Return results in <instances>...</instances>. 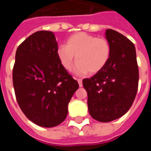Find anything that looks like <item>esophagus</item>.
Returning a JSON list of instances; mask_svg holds the SVG:
<instances>
[{
  "instance_id": "esophagus-1",
  "label": "esophagus",
  "mask_w": 151,
  "mask_h": 151,
  "mask_svg": "<svg viewBox=\"0 0 151 151\" xmlns=\"http://www.w3.org/2000/svg\"><path fill=\"white\" fill-rule=\"evenodd\" d=\"M77 81H78V82L79 86H80V87H82V79H77Z\"/></svg>"
}]
</instances>
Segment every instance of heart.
<instances>
[{"label":"heart","mask_w":151,"mask_h":151,"mask_svg":"<svg viewBox=\"0 0 151 151\" xmlns=\"http://www.w3.org/2000/svg\"><path fill=\"white\" fill-rule=\"evenodd\" d=\"M56 56L67 71L73 69L76 56V74L84 75L88 72L95 74L107 65L111 56V46L104 38L80 32L71 35L66 45L58 47Z\"/></svg>","instance_id":"heart-1"}]
</instances>
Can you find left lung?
Segmentation results:
<instances>
[{
    "mask_svg": "<svg viewBox=\"0 0 151 151\" xmlns=\"http://www.w3.org/2000/svg\"><path fill=\"white\" fill-rule=\"evenodd\" d=\"M105 37L111 46L109 61L101 71L82 81L87 92L90 115L100 122L120 118L131 108L138 86L136 49L129 39L107 29Z\"/></svg>",
    "mask_w": 151,
    "mask_h": 151,
    "instance_id": "obj_1",
    "label": "left lung"
}]
</instances>
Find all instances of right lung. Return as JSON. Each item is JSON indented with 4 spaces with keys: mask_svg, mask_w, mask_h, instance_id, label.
<instances>
[{
    "mask_svg": "<svg viewBox=\"0 0 151 151\" xmlns=\"http://www.w3.org/2000/svg\"><path fill=\"white\" fill-rule=\"evenodd\" d=\"M57 48L53 32L37 31L18 46L13 69L19 107L31 121L45 128L65 120L68 104L79 87L60 65Z\"/></svg>",
    "mask_w": 151,
    "mask_h": 151,
    "instance_id": "obj_1",
    "label": "right lung"
}]
</instances>
